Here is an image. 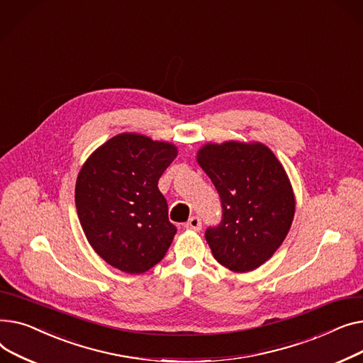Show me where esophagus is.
Masks as SVG:
<instances>
[{
	"mask_svg": "<svg viewBox=\"0 0 363 363\" xmlns=\"http://www.w3.org/2000/svg\"><path fill=\"white\" fill-rule=\"evenodd\" d=\"M184 227H186L187 230H191V231H201V228H202V221H201L199 217H191V218L186 223Z\"/></svg>",
	"mask_w": 363,
	"mask_h": 363,
	"instance_id": "esophagus-1",
	"label": "esophagus"
}]
</instances>
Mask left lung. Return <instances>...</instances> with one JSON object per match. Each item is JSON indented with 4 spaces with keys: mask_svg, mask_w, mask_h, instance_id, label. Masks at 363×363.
I'll list each match as a JSON object with an SVG mask.
<instances>
[{
    "mask_svg": "<svg viewBox=\"0 0 363 363\" xmlns=\"http://www.w3.org/2000/svg\"><path fill=\"white\" fill-rule=\"evenodd\" d=\"M198 162L223 208L221 223L205 231L212 255L234 272L257 269L281 246L294 217V194L281 162L259 142L234 140L203 145Z\"/></svg>",
    "mask_w": 363,
    "mask_h": 363,
    "instance_id": "1",
    "label": "left lung"
}]
</instances>
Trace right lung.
Listing matches in <instances>:
<instances>
[{"label": "right lung", "instance_id": "right-lung-1", "mask_svg": "<svg viewBox=\"0 0 363 363\" xmlns=\"http://www.w3.org/2000/svg\"><path fill=\"white\" fill-rule=\"evenodd\" d=\"M177 157L173 143L121 133L86 160L76 180V209L86 239L111 267L142 274L157 265L177 231L158 180Z\"/></svg>", "mask_w": 363, "mask_h": 363}]
</instances>
